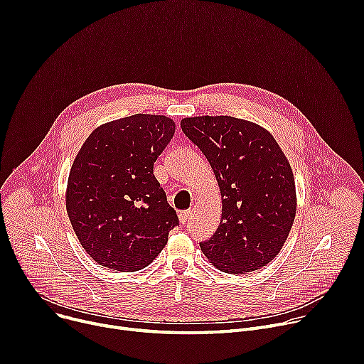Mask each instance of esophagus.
Instances as JSON below:
<instances>
[{"label":"esophagus","mask_w":364,"mask_h":364,"mask_svg":"<svg viewBox=\"0 0 364 364\" xmlns=\"http://www.w3.org/2000/svg\"><path fill=\"white\" fill-rule=\"evenodd\" d=\"M190 216H191V212H190V210H184V212H180V213H178V219H180V222H181L183 225L187 223V220L190 219Z\"/></svg>","instance_id":"esophagus-1"}]
</instances>
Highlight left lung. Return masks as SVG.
<instances>
[{"label":"left lung","instance_id":"1","mask_svg":"<svg viewBox=\"0 0 364 364\" xmlns=\"http://www.w3.org/2000/svg\"><path fill=\"white\" fill-rule=\"evenodd\" d=\"M181 129L212 166L222 194V219L200 247L233 275L268 265L284 246L296 212L291 166L262 127L232 117L184 118Z\"/></svg>","mask_w":364,"mask_h":364}]
</instances>
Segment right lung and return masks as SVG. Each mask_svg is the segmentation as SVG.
<instances>
[{
  "instance_id": "add662e5",
  "label": "right lung",
  "mask_w": 364,
  "mask_h": 364,
  "mask_svg": "<svg viewBox=\"0 0 364 364\" xmlns=\"http://www.w3.org/2000/svg\"><path fill=\"white\" fill-rule=\"evenodd\" d=\"M174 132L167 117L136 114L96 128L76 155L66 209L80 245L99 265L139 271L178 226L154 176V163Z\"/></svg>"
}]
</instances>
